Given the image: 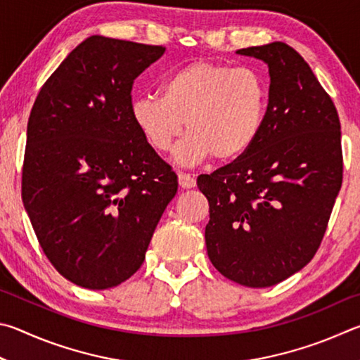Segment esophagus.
Here are the masks:
<instances>
[{
  "label": "esophagus",
  "mask_w": 360,
  "mask_h": 360,
  "mask_svg": "<svg viewBox=\"0 0 360 360\" xmlns=\"http://www.w3.org/2000/svg\"><path fill=\"white\" fill-rule=\"evenodd\" d=\"M179 184L181 188H186V190H190V188L196 186V179L191 174H186V172H179Z\"/></svg>",
  "instance_id": "34e87169"
}]
</instances>
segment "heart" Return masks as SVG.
Returning <instances> with one entry per match:
<instances>
[{"label": "heart", "instance_id": "obj_1", "mask_svg": "<svg viewBox=\"0 0 360 360\" xmlns=\"http://www.w3.org/2000/svg\"><path fill=\"white\" fill-rule=\"evenodd\" d=\"M269 84L253 68L198 60L176 69L162 84V96L143 94L131 104L137 129L151 147L166 151L190 132L176 160L194 164L213 156L234 161L259 137L269 105Z\"/></svg>", "mask_w": 360, "mask_h": 360}]
</instances>
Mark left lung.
<instances>
[{
  "mask_svg": "<svg viewBox=\"0 0 360 360\" xmlns=\"http://www.w3.org/2000/svg\"><path fill=\"white\" fill-rule=\"evenodd\" d=\"M266 61L270 96L247 153L198 176L209 199L207 253L226 278L269 288L316 255L343 181L340 118L332 98L285 42L237 50Z\"/></svg>",
  "mask_w": 360,
  "mask_h": 360,
  "instance_id": "obj_1",
  "label": "left lung"
}]
</instances>
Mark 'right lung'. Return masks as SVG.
<instances>
[{
  "instance_id": "obj_1",
  "label": "right lung",
  "mask_w": 360,
  "mask_h": 360,
  "mask_svg": "<svg viewBox=\"0 0 360 360\" xmlns=\"http://www.w3.org/2000/svg\"><path fill=\"white\" fill-rule=\"evenodd\" d=\"M164 50L88 37L31 109L23 204L44 255L77 286L107 289L134 275L179 188L131 115L132 84Z\"/></svg>"
}]
</instances>
